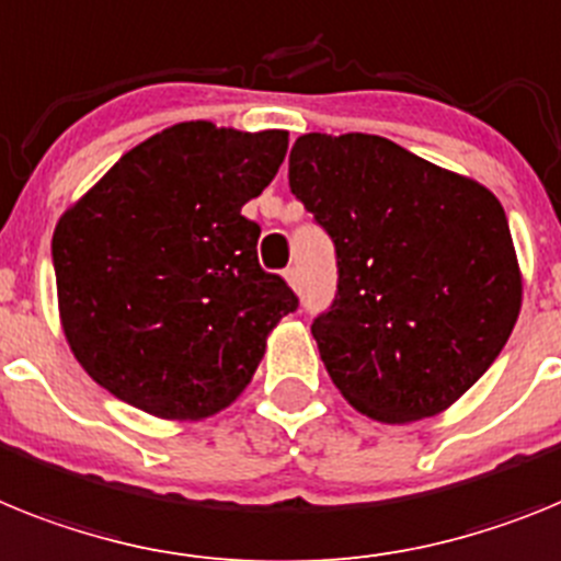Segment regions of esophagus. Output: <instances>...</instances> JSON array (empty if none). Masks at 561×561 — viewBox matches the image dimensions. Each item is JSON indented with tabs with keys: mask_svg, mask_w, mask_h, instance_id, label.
Here are the masks:
<instances>
[{
	"mask_svg": "<svg viewBox=\"0 0 561 561\" xmlns=\"http://www.w3.org/2000/svg\"><path fill=\"white\" fill-rule=\"evenodd\" d=\"M285 279L290 287H299V267H287Z\"/></svg>",
	"mask_w": 561,
	"mask_h": 561,
	"instance_id": "obj_1",
	"label": "esophagus"
}]
</instances>
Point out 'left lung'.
Segmentation results:
<instances>
[{
  "mask_svg": "<svg viewBox=\"0 0 561 561\" xmlns=\"http://www.w3.org/2000/svg\"><path fill=\"white\" fill-rule=\"evenodd\" d=\"M290 192L335 245L339 290L313 319L339 392L373 421L449 409L505 347L523 274L500 199L378 135H301Z\"/></svg>",
  "mask_w": 561,
  "mask_h": 561,
  "instance_id": "1",
  "label": "left lung"
}]
</instances>
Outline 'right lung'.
I'll use <instances>...</instances> for the list:
<instances>
[{
    "label": "right lung",
    "mask_w": 561,
    "mask_h": 561,
    "mask_svg": "<svg viewBox=\"0 0 561 561\" xmlns=\"http://www.w3.org/2000/svg\"><path fill=\"white\" fill-rule=\"evenodd\" d=\"M287 133L186 121L152 135L67 208L53 233L58 316L92 381L165 421L237 401L267 333L299 299L256 260L260 197Z\"/></svg>",
    "instance_id": "obj_1"
}]
</instances>
